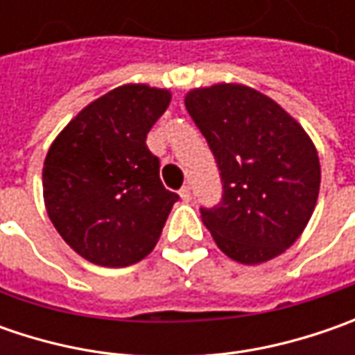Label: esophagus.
<instances>
[{"label":"esophagus","mask_w":355,"mask_h":355,"mask_svg":"<svg viewBox=\"0 0 355 355\" xmlns=\"http://www.w3.org/2000/svg\"><path fill=\"white\" fill-rule=\"evenodd\" d=\"M180 198L184 199V201H189V199H191V193H189V187H187V185H184V187L180 189Z\"/></svg>","instance_id":"esophagus-1"}]
</instances>
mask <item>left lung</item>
<instances>
[{"instance_id":"8db88e82","label":"left lung","mask_w":355,"mask_h":355,"mask_svg":"<svg viewBox=\"0 0 355 355\" xmlns=\"http://www.w3.org/2000/svg\"><path fill=\"white\" fill-rule=\"evenodd\" d=\"M185 108L211 148L223 199L201 209L229 259L259 265L302 235L320 191V159L306 130L270 96L247 85L191 89Z\"/></svg>"}]
</instances>
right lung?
Returning <instances> with one entry per match:
<instances>
[{
	"label": "right lung",
	"mask_w": 355,
	"mask_h": 355,
	"mask_svg": "<svg viewBox=\"0 0 355 355\" xmlns=\"http://www.w3.org/2000/svg\"><path fill=\"white\" fill-rule=\"evenodd\" d=\"M171 92L122 85L87 104L53 140L43 199L64 243L89 263L128 266L154 251L178 193L159 180L146 136Z\"/></svg>",
	"instance_id": "obj_1"
}]
</instances>
